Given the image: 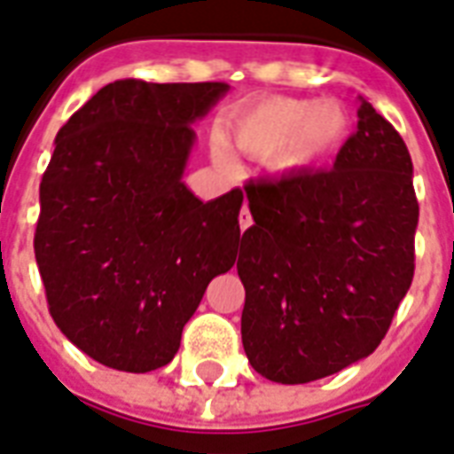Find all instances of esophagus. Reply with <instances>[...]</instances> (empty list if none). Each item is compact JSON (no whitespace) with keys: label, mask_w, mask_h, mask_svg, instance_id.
Instances as JSON below:
<instances>
[{"label":"esophagus","mask_w":454,"mask_h":454,"mask_svg":"<svg viewBox=\"0 0 454 454\" xmlns=\"http://www.w3.org/2000/svg\"><path fill=\"white\" fill-rule=\"evenodd\" d=\"M252 226V214L250 209H247V204H242V209H240V228L245 231V228H250Z\"/></svg>","instance_id":"esophagus-1"}]
</instances>
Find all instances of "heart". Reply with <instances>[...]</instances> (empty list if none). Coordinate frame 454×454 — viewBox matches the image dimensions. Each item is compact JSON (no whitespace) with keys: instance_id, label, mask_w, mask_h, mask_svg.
Here are the masks:
<instances>
[{"instance_id":"b5f03b06","label":"heart","mask_w":454,"mask_h":454,"mask_svg":"<svg viewBox=\"0 0 454 454\" xmlns=\"http://www.w3.org/2000/svg\"><path fill=\"white\" fill-rule=\"evenodd\" d=\"M348 112L335 99L302 102L273 97L238 109L223 123V137L252 159H271L278 171H302L333 154L348 135ZM228 161L226 150H216Z\"/></svg>"}]
</instances>
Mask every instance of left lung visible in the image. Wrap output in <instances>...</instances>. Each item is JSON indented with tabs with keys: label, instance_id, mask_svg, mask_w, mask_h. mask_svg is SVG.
Segmentation results:
<instances>
[{
	"label": "left lung",
	"instance_id": "left-lung-1",
	"mask_svg": "<svg viewBox=\"0 0 454 454\" xmlns=\"http://www.w3.org/2000/svg\"><path fill=\"white\" fill-rule=\"evenodd\" d=\"M357 116L331 171L245 185L254 223L238 247L242 348L276 383H309L369 357L414 278L410 152L364 97Z\"/></svg>",
	"mask_w": 454,
	"mask_h": 454
}]
</instances>
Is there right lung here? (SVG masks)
I'll use <instances>...</instances> for the list:
<instances>
[{
	"label": "right lung",
	"instance_id": "obj_1",
	"mask_svg": "<svg viewBox=\"0 0 454 454\" xmlns=\"http://www.w3.org/2000/svg\"><path fill=\"white\" fill-rule=\"evenodd\" d=\"M226 92V82L126 78L57 133L35 259L54 324L99 364H168L209 281L235 264L242 190L202 202L181 181L190 123Z\"/></svg>",
	"mask_w": 454,
	"mask_h": 454
}]
</instances>
